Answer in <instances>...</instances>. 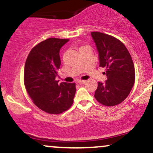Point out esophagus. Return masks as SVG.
I'll return each instance as SVG.
<instances>
[{
  "mask_svg": "<svg viewBox=\"0 0 153 153\" xmlns=\"http://www.w3.org/2000/svg\"><path fill=\"white\" fill-rule=\"evenodd\" d=\"M77 82H78V83H79V84H83L85 82V80H78Z\"/></svg>",
  "mask_w": 153,
  "mask_h": 153,
  "instance_id": "34e87169",
  "label": "esophagus"
}]
</instances>
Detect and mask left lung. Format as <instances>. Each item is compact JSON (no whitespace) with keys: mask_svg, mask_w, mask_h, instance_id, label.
<instances>
[{"mask_svg":"<svg viewBox=\"0 0 153 153\" xmlns=\"http://www.w3.org/2000/svg\"><path fill=\"white\" fill-rule=\"evenodd\" d=\"M99 52V66L106 68L104 83L98 82L94 97L104 106H113L125 100L134 84L132 59L120 40L99 31L91 32Z\"/></svg>","mask_w":153,"mask_h":153,"instance_id":"1","label":"left lung"}]
</instances>
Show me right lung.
Wrapping results in <instances>:
<instances>
[{
	"instance_id": "add662e5",
	"label": "right lung",
	"mask_w": 153,
	"mask_h": 153,
	"mask_svg": "<svg viewBox=\"0 0 153 153\" xmlns=\"http://www.w3.org/2000/svg\"><path fill=\"white\" fill-rule=\"evenodd\" d=\"M69 39L49 38L31 49L24 67V85L39 108L51 114H58L72 106L75 83L56 80L60 67L59 50Z\"/></svg>"
}]
</instances>
